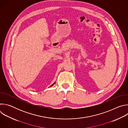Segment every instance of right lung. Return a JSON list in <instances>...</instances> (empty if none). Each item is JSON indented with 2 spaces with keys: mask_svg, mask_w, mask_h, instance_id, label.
Masks as SVG:
<instances>
[{
  "mask_svg": "<svg viewBox=\"0 0 128 128\" xmlns=\"http://www.w3.org/2000/svg\"><path fill=\"white\" fill-rule=\"evenodd\" d=\"M54 84H55V82H54V84H52V85H51V86H53V85H54Z\"/></svg>",
  "mask_w": 128,
  "mask_h": 128,
  "instance_id": "right-lung-1",
  "label": "right lung"
}]
</instances>
